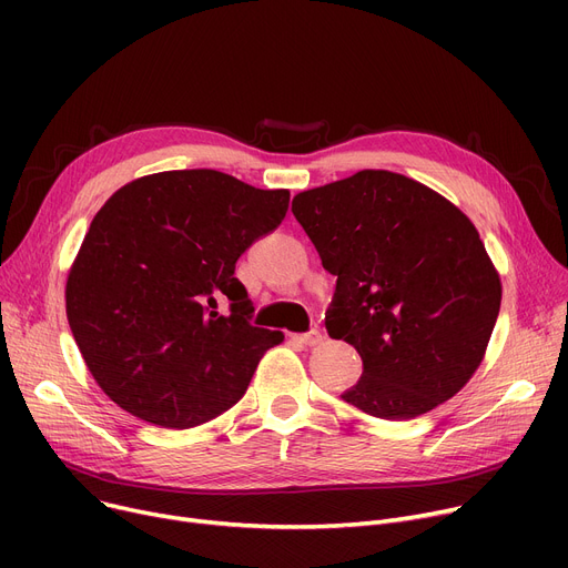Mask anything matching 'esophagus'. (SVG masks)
<instances>
[{"mask_svg": "<svg viewBox=\"0 0 568 568\" xmlns=\"http://www.w3.org/2000/svg\"><path fill=\"white\" fill-rule=\"evenodd\" d=\"M294 338L300 341V343H304V345H308V347H313V345L322 343V332L320 329H311V332L300 334V336H294Z\"/></svg>", "mask_w": 568, "mask_h": 568, "instance_id": "1", "label": "esophagus"}]
</instances>
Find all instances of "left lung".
<instances>
[{"mask_svg":"<svg viewBox=\"0 0 568 568\" xmlns=\"http://www.w3.org/2000/svg\"><path fill=\"white\" fill-rule=\"evenodd\" d=\"M292 214L336 276L326 332L364 362L341 398L405 422L456 396L484 359L501 302L471 221L389 170L304 191Z\"/></svg>","mask_w":568,"mask_h":568,"instance_id":"1","label":"left lung"}]
</instances>
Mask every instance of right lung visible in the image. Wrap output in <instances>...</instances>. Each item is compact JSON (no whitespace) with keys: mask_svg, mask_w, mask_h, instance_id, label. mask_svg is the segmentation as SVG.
Masks as SVG:
<instances>
[{"mask_svg":"<svg viewBox=\"0 0 568 568\" xmlns=\"http://www.w3.org/2000/svg\"><path fill=\"white\" fill-rule=\"evenodd\" d=\"M290 191L219 170H170L119 189L94 216L67 281L82 359L119 407L193 428L248 389L281 332L251 324L234 266L285 219Z\"/></svg>","mask_w":568,"mask_h":568,"instance_id":"add662e5","label":"right lung"}]
</instances>
